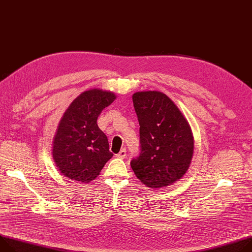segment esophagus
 Listing matches in <instances>:
<instances>
[{
	"instance_id": "esophagus-1",
	"label": "esophagus",
	"mask_w": 252,
	"mask_h": 252,
	"mask_svg": "<svg viewBox=\"0 0 252 252\" xmlns=\"http://www.w3.org/2000/svg\"><path fill=\"white\" fill-rule=\"evenodd\" d=\"M117 157L120 158H125L126 157V150L125 148L122 149V150L120 151V153L117 155Z\"/></svg>"
}]
</instances>
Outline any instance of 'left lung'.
I'll return each mask as SVG.
<instances>
[{"label": "left lung", "instance_id": "obj_1", "mask_svg": "<svg viewBox=\"0 0 252 252\" xmlns=\"http://www.w3.org/2000/svg\"><path fill=\"white\" fill-rule=\"evenodd\" d=\"M140 124L141 154L130 162L144 185L158 189L172 185L188 171L194 136L184 114L165 94L156 90L132 95Z\"/></svg>", "mask_w": 252, "mask_h": 252}]
</instances>
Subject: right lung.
<instances>
[{
	"label": "right lung",
	"mask_w": 252,
	"mask_h": 252,
	"mask_svg": "<svg viewBox=\"0 0 252 252\" xmlns=\"http://www.w3.org/2000/svg\"><path fill=\"white\" fill-rule=\"evenodd\" d=\"M117 95L93 88L83 91L65 110L52 147L55 166L68 179L89 183L113 156L105 133L98 127V116Z\"/></svg>",
	"instance_id": "1"
}]
</instances>
